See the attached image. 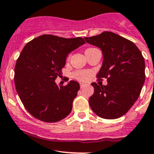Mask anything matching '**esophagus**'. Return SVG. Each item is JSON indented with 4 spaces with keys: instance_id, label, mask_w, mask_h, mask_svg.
Returning <instances> with one entry per match:
<instances>
[{
    "instance_id": "obj_1",
    "label": "esophagus",
    "mask_w": 154,
    "mask_h": 154,
    "mask_svg": "<svg viewBox=\"0 0 154 154\" xmlns=\"http://www.w3.org/2000/svg\"><path fill=\"white\" fill-rule=\"evenodd\" d=\"M85 84H84V83H81L80 84V88H85Z\"/></svg>"
}]
</instances>
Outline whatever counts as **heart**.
Returning <instances> with one entry per match:
<instances>
[{"label": "heart", "mask_w": 154, "mask_h": 154, "mask_svg": "<svg viewBox=\"0 0 154 154\" xmlns=\"http://www.w3.org/2000/svg\"><path fill=\"white\" fill-rule=\"evenodd\" d=\"M74 77L77 80L82 81V82H85L87 81L88 79L89 76H90V73L88 72H81V71H78V72H76L74 74Z\"/></svg>", "instance_id": "1"}]
</instances>
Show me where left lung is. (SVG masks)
I'll list each match as a JSON object with an SVG mask.
<instances>
[{"label": "left lung", "mask_w": 154, "mask_h": 154, "mask_svg": "<svg viewBox=\"0 0 154 154\" xmlns=\"http://www.w3.org/2000/svg\"><path fill=\"white\" fill-rule=\"evenodd\" d=\"M86 42L101 49L102 66L97 77L107 85L91 83L94 93L89 104L99 117L116 119L126 114L137 100L145 82V60L132 42L112 32L85 37Z\"/></svg>", "instance_id": "1"}]
</instances>
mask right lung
I'll list each match as a JSON object with an SVG mask.
<instances>
[{"instance_id": "right-lung-1", "label": "right lung", "mask_w": 154, "mask_h": 154, "mask_svg": "<svg viewBox=\"0 0 154 154\" xmlns=\"http://www.w3.org/2000/svg\"><path fill=\"white\" fill-rule=\"evenodd\" d=\"M81 37L65 38L44 34L26 44L17 60L14 83L17 92L30 115L45 122H58L71 112L80 84L71 80L58 85L71 52L84 45Z\"/></svg>"}]
</instances>
